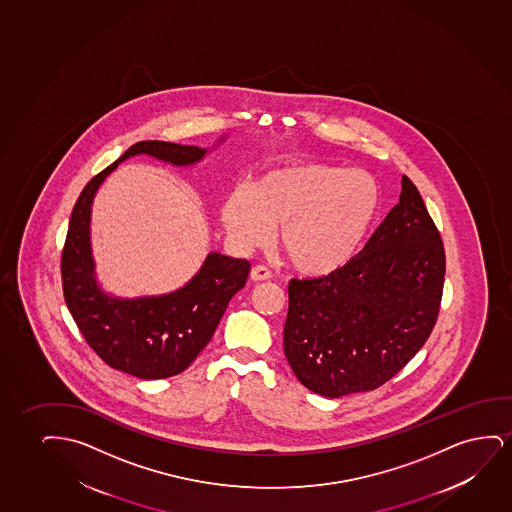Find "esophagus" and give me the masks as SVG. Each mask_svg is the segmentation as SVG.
<instances>
[{
	"instance_id": "esophagus-1",
	"label": "esophagus",
	"mask_w": 512,
	"mask_h": 512,
	"mask_svg": "<svg viewBox=\"0 0 512 512\" xmlns=\"http://www.w3.org/2000/svg\"><path fill=\"white\" fill-rule=\"evenodd\" d=\"M271 276H273L271 271L264 266L252 267V271H250V278H252L253 281L271 280Z\"/></svg>"
}]
</instances>
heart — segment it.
<instances>
[{"label":"heart","instance_id":"heart-1","mask_svg":"<svg viewBox=\"0 0 512 512\" xmlns=\"http://www.w3.org/2000/svg\"><path fill=\"white\" fill-rule=\"evenodd\" d=\"M379 208V187L364 169L322 162L271 169L225 197L222 224L250 252L278 227V245L302 274L325 276L357 253Z\"/></svg>","mask_w":512,"mask_h":512}]
</instances>
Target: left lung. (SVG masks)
Here are the masks:
<instances>
[{
  "instance_id": "8db88e82",
  "label": "left lung",
  "mask_w": 512,
  "mask_h": 512,
  "mask_svg": "<svg viewBox=\"0 0 512 512\" xmlns=\"http://www.w3.org/2000/svg\"><path fill=\"white\" fill-rule=\"evenodd\" d=\"M444 273L441 234L404 175L399 203L362 252L327 276L288 283L283 348L297 379L330 399L392 379L434 329Z\"/></svg>"
}]
</instances>
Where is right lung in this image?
Masks as SVG:
<instances>
[{"label":"right lung","mask_w":512,"mask_h":512,"mask_svg":"<svg viewBox=\"0 0 512 512\" xmlns=\"http://www.w3.org/2000/svg\"><path fill=\"white\" fill-rule=\"evenodd\" d=\"M141 154L173 166H192L203 161L208 148L140 141L85 185L71 211L61 259L64 301L85 341L105 364L136 378H171L185 371L210 343L232 295L245 287L250 262L211 252L196 276L175 292L134 299L106 294L92 257V201L120 162Z\"/></svg>","instance_id":"1"}]
</instances>
